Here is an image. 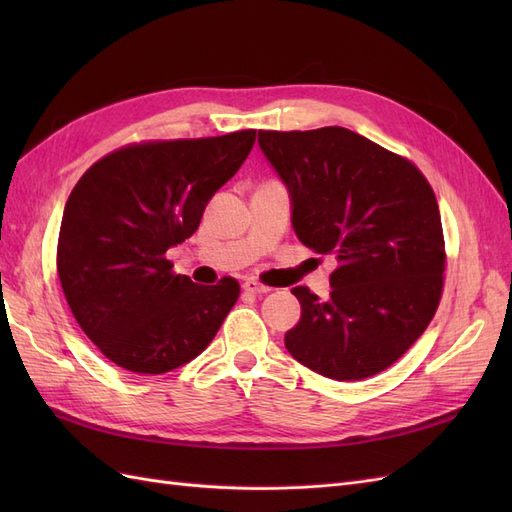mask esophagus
<instances>
[{
    "label": "esophagus",
    "instance_id": "obj_1",
    "mask_svg": "<svg viewBox=\"0 0 512 512\" xmlns=\"http://www.w3.org/2000/svg\"><path fill=\"white\" fill-rule=\"evenodd\" d=\"M243 290H245V292H252V294H265V292H269L271 288L265 286V284L256 282V280H245V282H243Z\"/></svg>",
    "mask_w": 512,
    "mask_h": 512
}]
</instances>
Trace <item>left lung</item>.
I'll return each instance as SVG.
<instances>
[{
    "label": "left lung",
    "instance_id": "8db88e82",
    "mask_svg": "<svg viewBox=\"0 0 512 512\" xmlns=\"http://www.w3.org/2000/svg\"><path fill=\"white\" fill-rule=\"evenodd\" d=\"M262 153L292 200L303 245L337 260L331 297L292 288L301 320L286 348L333 380L391 367L423 335L444 286L436 194L410 160L352 130H260Z\"/></svg>",
    "mask_w": 512,
    "mask_h": 512
}]
</instances>
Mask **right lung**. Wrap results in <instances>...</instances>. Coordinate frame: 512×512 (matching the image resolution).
Returning a JSON list of instances; mask_svg holds the SVG:
<instances>
[{"mask_svg": "<svg viewBox=\"0 0 512 512\" xmlns=\"http://www.w3.org/2000/svg\"><path fill=\"white\" fill-rule=\"evenodd\" d=\"M256 130L115 149L74 185L57 273L85 335L115 365L166 374L203 352L239 299V282L198 286L168 247L190 239L211 196L252 151Z\"/></svg>", "mask_w": 512, "mask_h": 512, "instance_id": "add662e5", "label": "right lung"}]
</instances>
